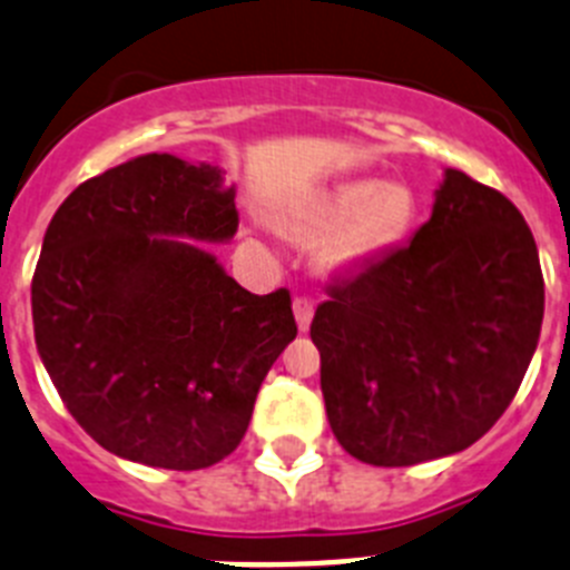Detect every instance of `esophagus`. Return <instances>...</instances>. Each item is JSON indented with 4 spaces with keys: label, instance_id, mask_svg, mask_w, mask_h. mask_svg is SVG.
Masks as SVG:
<instances>
[{
    "label": "esophagus",
    "instance_id": "34e87169",
    "mask_svg": "<svg viewBox=\"0 0 570 570\" xmlns=\"http://www.w3.org/2000/svg\"><path fill=\"white\" fill-rule=\"evenodd\" d=\"M294 316H296V325H299V331L305 333L307 327H311V320H313V302L305 299V296H296Z\"/></svg>",
    "mask_w": 570,
    "mask_h": 570
}]
</instances>
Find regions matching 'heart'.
I'll return each mask as SVG.
<instances>
[{
  "label": "heart",
  "instance_id": "b5f03b06",
  "mask_svg": "<svg viewBox=\"0 0 570 570\" xmlns=\"http://www.w3.org/2000/svg\"><path fill=\"white\" fill-rule=\"evenodd\" d=\"M417 220V200L404 183L347 177L282 212V226L302 245H316L327 274L375 263L399 248Z\"/></svg>",
  "mask_w": 570,
  "mask_h": 570
}]
</instances>
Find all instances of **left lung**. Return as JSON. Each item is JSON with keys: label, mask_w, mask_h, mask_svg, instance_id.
<instances>
[{"label": "left lung", "mask_w": 570, "mask_h": 570, "mask_svg": "<svg viewBox=\"0 0 570 570\" xmlns=\"http://www.w3.org/2000/svg\"><path fill=\"white\" fill-rule=\"evenodd\" d=\"M546 288L523 214L443 169L430 220L331 288L311 325L322 395L344 452L373 466L455 455L514 399Z\"/></svg>", "instance_id": "obj_1"}]
</instances>
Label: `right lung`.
Segmentation results:
<instances>
[{"label": "right lung", "instance_id": "add662e5", "mask_svg": "<svg viewBox=\"0 0 570 570\" xmlns=\"http://www.w3.org/2000/svg\"><path fill=\"white\" fill-rule=\"evenodd\" d=\"M234 197L220 166L149 153L81 183L47 226L36 350L112 455L175 472L232 455L296 338L288 291L250 294L208 250L237 234Z\"/></svg>", "mask_w": 570, "mask_h": 570}]
</instances>
